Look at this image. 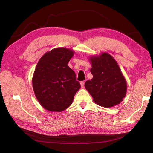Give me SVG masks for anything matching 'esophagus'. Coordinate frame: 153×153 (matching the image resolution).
<instances>
[{
	"label": "esophagus",
	"instance_id": "34e87169",
	"mask_svg": "<svg viewBox=\"0 0 153 153\" xmlns=\"http://www.w3.org/2000/svg\"><path fill=\"white\" fill-rule=\"evenodd\" d=\"M84 84H85V82H84V81H82L81 82H80V85H81V87L82 88H83L84 87Z\"/></svg>",
	"mask_w": 153,
	"mask_h": 153
}]
</instances>
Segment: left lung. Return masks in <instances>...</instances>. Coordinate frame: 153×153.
<instances>
[{"label": "left lung", "instance_id": "8db88e82", "mask_svg": "<svg viewBox=\"0 0 153 153\" xmlns=\"http://www.w3.org/2000/svg\"><path fill=\"white\" fill-rule=\"evenodd\" d=\"M91 80L85 83V89L100 106L110 108L119 104L126 96V81L115 60L107 53L90 57Z\"/></svg>", "mask_w": 153, "mask_h": 153}]
</instances>
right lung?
I'll list each match as a JSON object with an SVG mask.
<instances>
[{
  "instance_id": "right-lung-1",
  "label": "right lung",
  "mask_w": 153,
  "mask_h": 153,
  "mask_svg": "<svg viewBox=\"0 0 153 153\" xmlns=\"http://www.w3.org/2000/svg\"><path fill=\"white\" fill-rule=\"evenodd\" d=\"M74 51L57 48L40 59L32 77L35 96L43 107L50 112H62L70 106L80 84L75 73L68 65Z\"/></svg>"
}]
</instances>
